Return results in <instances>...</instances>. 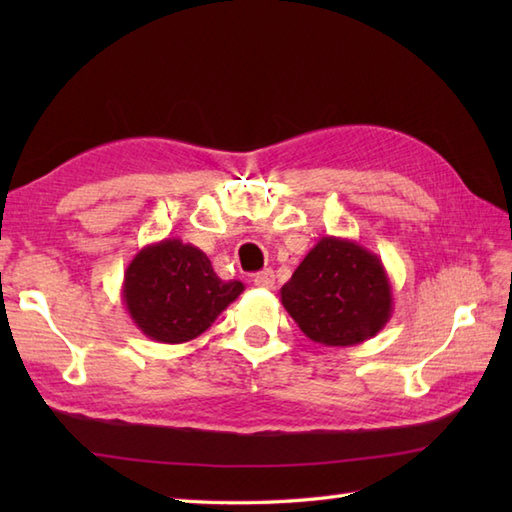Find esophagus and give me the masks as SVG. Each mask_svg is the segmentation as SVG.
Wrapping results in <instances>:
<instances>
[{
	"mask_svg": "<svg viewBox=\"0 0 512 512\" xmlns=\"http://www.w3.org/2000/svg\"><path fill=\"white\" fill-rule=\"evenodd\" d=\"M253 284L257 286V288H266V290H273L275 288V273L270 268H266V270H262V273H257L255 277H253Z\"/></svg>",
	"mask_w": 512,
	"mask_h": 512,
	"instance_id": "1",
	"label": "esophagus"
}]
</instances>
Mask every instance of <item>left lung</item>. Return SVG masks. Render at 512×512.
<instances>
[{"mask_svg": "<svg viewBox=\"0 0 512 512\" xmlns=\"http://www.w3.org/2000/svg\"><path fill=\"white\" fill-rule=\"evenodd\" d=\"M281 303L310 341L328 347H350L372 339L394 312L387 270L358 242L321 237L303 257Z\"/></svg>", "mask_w": 512, "mask_h": 512, "instance_id": "obj_1", "label": "left lung"}]
</instances>
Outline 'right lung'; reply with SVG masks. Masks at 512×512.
I'll use <instances>...</instances> for the list:
<instances>
[{"instance_id":"obj_1","label":"right lung","mask_w":512,"mask_h":512,"mask_svg":"<svg viewBox=\"0 0 512 512\" xmlns=\"http://www.w3.org/2000/svg\"><path fill=\"white\" fill-rule=\"evenodd\" d=\"M242 292V281H222L211 259L178 237L140 248L123 279V303L136 328L171 345L209 330Z\"/></svg>"}]
</instances>
